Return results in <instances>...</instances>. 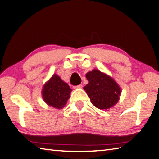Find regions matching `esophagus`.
Here are the masks:
<instances>
[{
    "label": "esophagus",
    "instance_id": "1",
    "mask_svg": "<svg viewBox=\"0 0 159 159\" xmlns=\"http://www.w3.org/2000/svg\"><path fill=\"white\" fill-rule=\"evenodd\" d=\"M83 85H74V89H79V88H82Z\"/></svg>",
    "mask_w": 159,
    "mask_h": 159
}]
</instances>
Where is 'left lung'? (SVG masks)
Listing matches in <instances>:
<instances>
[{"label":"left lung","mask_w":159,"mask_h":159,"mask_svg":"<svg viewBox=\"0 0 159 159\" xmlns=\"http://www.w3.org/2000/svg\"><path fill=\"white\" fill-rule=\"evenodd\" d=\"M86 78L88 83L83 89L91 103L97 108L107 110L118 102L122 90L112 77L94 70L86 74Z\"/></svg>","instance_id":"8db88e82"}]
</instances>
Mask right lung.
Segmentation results:
<instances>
[{"label":"right lung","instance_id":"right-lung-1","mask_svg":"<svg viewBox=\"0 0 159 159\" xmlns=\"http://www.w3.org/2000/svg\"><path fill=\"white\" fill-rule=\"evenodd\" d=\"M71 89L57 74H53L42 89V97L48 106L62 109L70 97Z\"/></svg>","mask_w":159,"mask_h":159}]
</instances>
